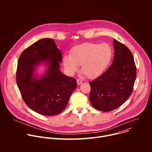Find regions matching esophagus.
I'll list each match as a JSON object with an SVG mask.
<instances>
[{"mask_svg": "<svg viewBox=\"0 0 152 152\" xmlns=\"http://www.w3.org/2000/svg\"><path fill=\"white\" fill-rule=\"evenodd\" d=\"M82 83V80L80 79H77V84L78 85H79L80 84H81Z\"/></svg>", "mask_w": 152, "mask_h": 152, "instance_id": "esophagus-1", "label": "esophagus"}]
</instances>
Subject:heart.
<instances>
[{
  "label": "heart",
  "mask_w": 152,
  "mask_h": 152,
  "mask_svg": "<svg viewBox=\"0 0 152 152\" xmlns=\"http://www.w3.org/2000/svg\"><path fill=\"white\" fill-rule=\"evenodd\" d=\"M113 57V49L107 43L85 42L73 47L70 56H65L63 65L73 74L82 66V72L90 79L100 76L107 69Z\"/></svg>",
  "instance_id": "b5f03b06"
}]
</instances>
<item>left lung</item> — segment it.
<instances>
[{"mask_svg":"<svg viewBox=\"0 0 152 152\" xmlns=\"http://www.w3.org/2000/svg\"><path fill=\"white\" fill-rule=\"evenodd\" d=\"M115 50L111 66L100 76L89 82V99L95 109L113 111L123 104L131 95L137 76L132 52L125 45L114 39Z\"/></svg>","mask_w":152,"mask_h":152,"instance_id":"obj_1","label":"left lung"}]
</instances>
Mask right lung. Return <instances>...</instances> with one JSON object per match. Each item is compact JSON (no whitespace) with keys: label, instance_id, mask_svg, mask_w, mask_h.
<instances>
[{"label":"right lung","instance_id":"right-lung-1","mask_svg":"<svg viewBox=\"0 0 152 152\" xmlns=\"http://www.w3.org/2000/svg\"><path fill=\"white\" fill-rule=\"evenodd\" d=\"M61 52L51 38L36 41L19 57L16 73L18 89L27 106L41 115L52 116L62 112L77 87L75 78L61 72ZM42 63L47 65V70L38 77L34 72Z\"/></svg>","mask_w":152,"mask_h":152}]
</instances>
